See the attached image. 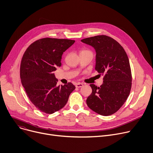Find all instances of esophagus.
I'll use <instances>...</instances> for the list:
<instances>
[{"label":"esophagus","instance_id":"obj_1","mask_svg":"<svg viewBox=\"0 0 153 153\" xmlns=\"http://www.w3.org/2000/svg\"><path fill=\"white\" fill-rule=\"evenodd\" d=\"M82 86H83V84H82V83H80V82H78V83H77V84H76V87H77V88L82 87Z\"/></svg>","mask_w":153,"mask_h":153}]
</instances>
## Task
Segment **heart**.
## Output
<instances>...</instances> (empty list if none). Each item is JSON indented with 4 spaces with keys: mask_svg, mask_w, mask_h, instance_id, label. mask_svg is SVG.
Returning a JSON list of instances; mask_svg holds the SVG:
<instances>
[{
    "mask_svg": "<svg viewBox=\"0 0 153 153\" xmlns=\"http://www.w3.org/2000/svg\"><path fill=\"white\" fill-rule=\"evenodd\" d=\"M87 52H89V53H91L90 51L89 50H87V49H83L80 51V53H87Z\"/></svg>",
    "mask_w": 153,
    "mask_h": 153,
    "instance_id": "obj_1",
    "label": "heart"
}]
</instances>
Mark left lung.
Masks as SVG:
<instances>
[{"label": "left lung", "instance_id": "obj_1", "mask_svg": "<svg viewBox=\"0 0 153 153\" xmlns=\"http://www.w3.org/2000/svg\"><path fill=\"white\" fill-rule=\"evenodd\" d=\"M96 51L95 70L103 76L100 87L90 84L92 92L86 103L89 108L102 116L115 113L127 100L131 87L128 58L119 43L105 35L81 40Z\"/></svg>", "mask_w": 153, "mask_h": 153}]
</instances>
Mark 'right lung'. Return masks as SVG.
Masks as SVG:
<instances>
[{"instance_id":"1","label":"right lung","mask_w":153,"mask_h":153,"mask_svg":"<svg viewBox=\"0 0 153 153\" xmlns=\"http://www.w3.org/2000/svg\"><path fill=\"white\" fill-rule=\"evenodd\" d=\"M75 40L43 38L30 44L20 65V77L26 94L40 111L53 114L63 108L76 88L71 82L57 85L54 71L62 65V56Z\"/></svg>"}]
</instances>
